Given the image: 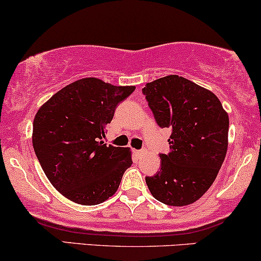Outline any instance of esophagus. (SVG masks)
<instances>
[{"mask_svg": "<svg viewBox=\"0 0 261 261\" xmlns=\"http://www.w3.org/2000/svg\"><path fill=\"white\" fill-rule=\"evenodd\" d=\"M133 152H134V155H136L137 157H140L141 155H143V150H134Z\"/></svg>", "mask_w": 261, "mask_h": 261, "instance_id": "obj_1", "label": "esophagus"}]
</instances>
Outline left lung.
I'll list each match as a JSON object with an SVG mask.
<instances>
[{
	"instance_id": "1",
	"label": "left lung",
	"mask_w": 261,
	"mask_h": 261,
	"mask_svg": "<svg viewBox=\"0 0 261 261\" xmlns=\"http://www.w3.org/2000/svg\"><path fill=\"white\" fill-rule=\"evenodd\" d=\"M143 94L161 128H169V153H160L161 169L146 176L157 201L191 204L217 178L227 151L229 116L217 95L178 75L147 83Z\"/></svg>"
}]
</instances>
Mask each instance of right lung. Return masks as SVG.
Listing matches in <instances>:
<instances>
[{"mask_svg":"<svg viewBox=\"0 0 261 261\" xmlns=\"http://www.w3.org/2000/svg\"><path fill=\"white\" fill-rule=\"evenodd\" d=\"M133 86H112L89 77L64 87L34 120L32 145L48 180L70 201L104 202L117 191L133 163L128 149L106 145V127Z\"/></svg>","mask_w":261,"mask_h":261,"instance_id":"right-lung-1","label":"right lung"}]
</instances>
